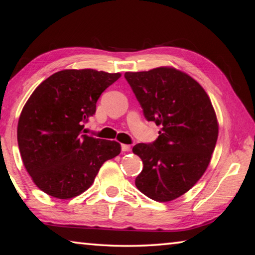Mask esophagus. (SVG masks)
<instances>
[{
	"label": "esophagus",
	"instance_id": "1",
	"mask_svg": "<svg viewBox=\"0 0 255 255\" xmlns=\"http://www.w3.org/2000/svg\"><path fill=\"white\" fill-rule=\"evenodd\" d=\"M122 150H123V152H129V150H130V145L123 144L122 145Z\"/></svg>",
	"mask_w": 255,
	"mask_h": 255
}]
</instances>
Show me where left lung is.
<instances>
[{"mask_svg":"<svg viewBox=\"0 0 255 255\" xmlns=\"http://www.w3.org/2000/svg\"><path fill=\"white\" fill-rule=\"evenodd\" d=\"M125 79L146 120L161 127L153 143L132 147L144 164L136 187L155 201L176 199L205 173L215 149L218 124L210 99L197 81L172 67L127 72Z\"/></svg>","mask_w":255,"mask_h":255,"instance_id":"8db88e82","label":"left lung"}]
</instances>
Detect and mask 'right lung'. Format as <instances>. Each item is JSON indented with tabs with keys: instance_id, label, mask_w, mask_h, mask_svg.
<instances>
[{
	"instance_id": "right-lung-1",
	"label": "right lung",
	"mask_w": 255,
	"mask_h": 255,
	"mask_svg": "<svg viewBox=\"0 0 255 255\" xmlns=\"http://www.w3.org/2000/svg\"><path fill=\"white\" fill-rule=\"evenodd\" d=\"M119 73L64 70L34 90L21 112L18 144L25 170L47 195L71 199L91 187L102 164L120 153L115 140L84 135L102 92Z\"/></svg>"
}]
</instances>
